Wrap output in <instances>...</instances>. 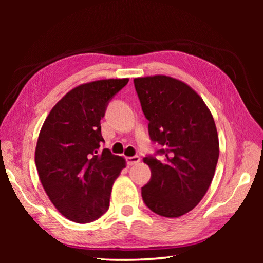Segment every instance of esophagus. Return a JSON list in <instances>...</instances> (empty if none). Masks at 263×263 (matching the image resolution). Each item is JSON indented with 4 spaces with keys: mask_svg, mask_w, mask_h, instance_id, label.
<instances>
[{
    "mask_svg": "<svg viewBox=\"0 0 263 263\" xmlns=\"http://www.w3.org/2000/svg\"><path fill=\"white\" fill-rule=\"evenodd\" d=\"M139 161H140V157H138V155H135V157L126 158L127 166H133V164H137Z\"/></svg>",
    "mask_w": 263,
    "mask_h": 263,
    "instance_id": "1",
    "label": "esophagus"
}]
</instances>
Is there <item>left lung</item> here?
Segmentation results:
<instances>
[{
    "label": "left lung",
    "instance_id": "obj_1",
    "mask_svg": "<svg viewBox=\"0 0 263 263\" xmlns=\"http://www.w3.org/2000/svg\"><path fill=\"white\" fill-rule=\"evenodd\" d=\"M133 82L151 140L162 146L144 158L152 175L141 188L142 201L159 216L180 217L201 202L215 175V121L201 96L180 80L155 75ZM158 154L164 158L158 159Z\"/></svg>",
    "mask_w": 263,
    "mask_h": 263
}]
</instances>
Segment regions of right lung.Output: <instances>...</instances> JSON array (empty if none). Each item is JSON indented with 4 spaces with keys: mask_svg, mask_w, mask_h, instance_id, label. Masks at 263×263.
<instances>
[{
    "mask_svg": "<svg viewBox=\"0 0 263 263\" xmlns=\"http://www.w3.org/2000/svg\"><path fill=\"white\" fill-rule=\"evenodd\" d=\"M127 82L109 79L81 84L58 102L43 124L35 166L48 198L69 220L94 221L109 209L112 184L125 160L101 149V119Z\"/></svg>",
    "mask_w": 263,
    "mask_h": 263,
    "instance_id": "right-lung-1",
    "label": "right lung"
}]
</instances>
